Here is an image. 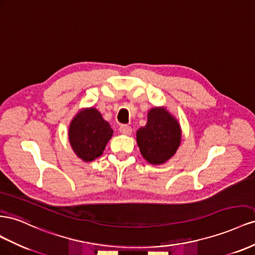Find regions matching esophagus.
Segmentation results:
<instances>
[{
	"instance_id": "34e87169",
	"label": "esophagus",
	"mask_w": 255,
	"mask_h": 255,
	"mask_svg": "<svg viewBox=\"0 0 255 255\" xmlns=\"http://www.w3.org/2000/svg\"><path fill=\"white\" fill-rule=\"evenodd\" d=\"M120 131H121V133L125 134V135H130L132 132V129H131V127H129L127 125H123L120 127Z\"/></svg>"
}]
</instances>
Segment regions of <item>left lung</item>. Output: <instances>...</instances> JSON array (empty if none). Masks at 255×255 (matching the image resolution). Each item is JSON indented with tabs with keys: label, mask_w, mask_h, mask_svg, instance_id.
<instances>
[{
	"label": "left lung",
	"mask_w": 255,
	"mask_h": 255,
	"mask_svg": "<svg viewBox=\"0 0 255 255\" xmlns=\"http://www.w3.org/2000/svg\"><path fill=\"white\" fill-rule=\"evenodd\" d=\"M181 142V128L175 116L165 107L151 108L147 123L136 131L141 155L150 164H163L170 160Z\"/></svg>",
	"instance_id": "left-lung-1"
}]
</instances>
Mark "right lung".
I'll list each match as a JSON object with an SVG mask.
<instances>
[{
	"label": "right lung",
	"instance_id": "obj_1",
	"mask_svg": "<svg viewBox=\"0 0 255 255\" xmlns=\"http://www.w3.org/2000/svg\"><path fill=\"white\" fill-rule=\"evenodd\" d=\"M113 135V130L96 108H83L68 128L70 146L78 158L91 162L100 157Z\"/></svg>",
	"mask_w": 255,
	"mask_h": 255
}]
</instances>
